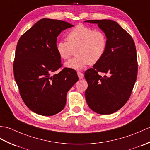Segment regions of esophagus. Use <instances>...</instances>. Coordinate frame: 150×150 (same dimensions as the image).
I'll return each mask as SVG.
<instances>
[{"mask_svg": "<svg viewBox=\"0 0 150 150\" xmlns=\"http://www.w3.org/2000/svg\"><path fill=\"white\" fill-rule=\"evenodd\" d=\"M77 75H78V77L79 78V79H81L84 77V74L80 72V71H78L77 72Z\"/></svg>", "mask_w": 150, "mask_h": 150, "instance_id": "obj_1", "label": "esophagus"}]
</instances>
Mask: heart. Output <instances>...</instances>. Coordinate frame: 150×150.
Segmentation results:
<instances>
[{
    "label": "heart",
    "instance_id": "heart-1",
    "mask_svg": "<svg viewBox=\"0 0 150 150\" xmlns=\"http://www.w3.org/2000/svg\"><path fill=\"white\" fill-rule=\"evenodd\" d=\"M57 51L60 58L68 60L66 68L80 70L88 64H95L103 59L107 49V37L103 31L80 24L69 31L67 41L60 40L57 44Z\"/></svg>",
    "mask_w": 150,
    "mask_h": 150
}]
</instances>
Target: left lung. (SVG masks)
<instances>
[{
    "label": "left lung",
    "mask_w": 150,
    "mask_h": 150,
    "mask_svg": "<svg viewBox=\"0 0 150 150\" xmlns=\"http://www.w3.org/2000/svg\"><path fill=\"white\" fill-rule=\"evenodd\" d=\"M84 22L97 24L107 37V49L103 59L84 73L88 84L86 100L95 112L113 113L128 100L137 77L135 42L115 21L104 19ZM98 72L108 76L102 77Z\"/></svg>",
    "instance_id": "8db88e82"
}]
</instances>
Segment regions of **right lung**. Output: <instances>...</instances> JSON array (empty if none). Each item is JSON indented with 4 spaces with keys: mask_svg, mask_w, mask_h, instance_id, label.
Returning a JSON list of instances; mask_svg holds the SVG:
<instances>
[{
    "mask_svg": "<svg viewBox=\"0 0 150 150\" xmlns=\"http://www.w3.org/2000/svg\"><path fill=\"white\" fill-rule=\"evenodd\" d=\"M73 25L42 18L19 39L13 63L15 81L28 108L43 116H52L65 107L66 95L79 80L74 69L61 67L57 39L61 31Z\"/></svg>",
    "mask_w": 150,
    "mask_h": 150,
    "instance_id": "1",
    "label": "right lung"
}]
</instances>
